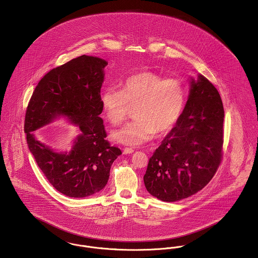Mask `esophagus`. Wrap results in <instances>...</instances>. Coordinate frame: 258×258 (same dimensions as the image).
Instances as JSON below:
<instances>
[{"label": "esophagus", "mask_w": 258, "mask_h": 258, "mask_svg": "<svg viewBox=\"0 0 258 258\" xmlns=\"http://www.w3.org/2000/svg\"><path fill=\"white\" fill-rule=\"evenodd\" d=\"M135 152V150L133 148H124L123 149V154L124 155H127V154H133Z\"/></svg>", "instance_id": "obj_1"}]
</instances>
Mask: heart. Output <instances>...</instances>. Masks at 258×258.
<instances>
[{
	"label": "heart",
	"instance_id": "b5f03b06",
	"mask_svg": "<svg viewBox=\"0 0 258 258\" xmlns=\"http://www.w3.org/2000/svg\"><path fill=\"white\" fill-rule=\"evenodd\" d=\"M108 122L122 123L131 107L135 119L113 132V138L124 145L137 146L170 132L180 119L185 104V88L180 79L163 78L152 72L133 74L122 89L106 88L100 97Z\"/></svg>",
	"mask_w": 258,
	"mask_h": 258
}]
</instances>
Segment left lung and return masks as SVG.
I'll return each mask as SVG.
<instances>
[{"label":"left lung","mask_w":258,"mask_h":258,"mask_svg":"<svg viewBox=\"0 0 258 258\" xmlns=\"http://www.w3.org/2000/svg\"><path fill=\"white\" fill-rule=\"evenodd\" d=\"M190 83L180 119L150 158L144 175L148 191L165 202L201 190L216 174L223 155L221 96L202 75Z\"/></svg>","instance_id":"8db88e82"}]
</instances>
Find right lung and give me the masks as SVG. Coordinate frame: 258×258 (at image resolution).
<instances>
[{"label": "right lung", "mask_w": 258, "mask_h": 258, "mask_svg": "<svg viewBox=\"0 0 258 258\" xmlns=\"http://www.w3.org/2000/svg\"><path fill=\"white\" fill-rule=\"evenodd\" d=\"M107 61L82 55L51 70L38 82L27 106L24 132L37 164L50 184L67 197L82 198L101 190L113 161L122 154L111 146L102 119L100 88ZM63 114L82 132L70 153H56L32 133Z\"/></svg>", "instance_id": "obj_1"}]
</instances>
